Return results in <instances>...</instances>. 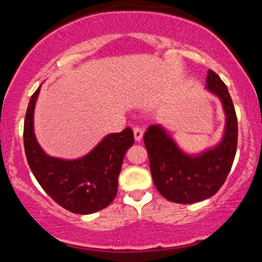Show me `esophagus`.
Returning a JSON list of instances; mask_svg holds the SVG:
<instances>
[{
  "instance_id": "esophagus-1",
  "label": "esophagus",
  "mask_w": 262,
  "mask_h": 262,
  "mask_svg": "<svg viewBox=\"0 0 262 262\" xmlns=\"http://www.w3.org/2000/svg\"><path fill=\"white\" fill-rule=\"evenodd\" d=\"M143 129L139 127H134L133 128V134H134V139L135 141H140L141 138H143Z\"/></svg>"
}]
</instances>
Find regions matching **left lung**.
<instances>
[{"label":"left lung","mask_w":262,"mask_h":262,"mask_svg":"<svg viewBox=\"0 0 262 262\" xmlns=\"http://www.w3.org/2000/svg\"><path fill=\"white\" fill-rule=\"evenodd\" d=\"M206 82V89L222 101L225 113L224 135L218 145L187 155L160 124L150 125L144 134L152 181L170 202L189 204L212 197L223 186L235 158L237 121L229 91L212 70Z\"/></svg>","instance_id":"1"}]
</instances>
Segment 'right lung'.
<instances>
[{
  "mask_svg": "<svg viewBox=\"0 0 262 262\" xmlns=\"http://www.w3.org/2000/svg\"><path fill=\"white\" fill-rule=\"evenodd\" d=\"M40 86L27 108L23 141L27 161L41 188L62 208L91 214L106 208L118 191V176L125 152L134 144L133 130L108 134L89 154L75 160L45 154L35 139L34 107Z\"/></svg>",
  "mask_w": 262,
  "mask_h": 262,
  "instance_id": "right-lung-1",
  "label": "right lung"
}]
</instances>
